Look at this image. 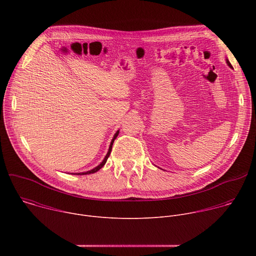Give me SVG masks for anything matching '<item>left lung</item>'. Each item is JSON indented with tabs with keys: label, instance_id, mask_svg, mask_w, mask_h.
<instances>
[{
	"label": "left lung",
	"instance_id": "obj_1",
	"mask_svg": "<svg viewBox=\"0 0 256 256\" xmlns=\"http://www.w3.org/2000/svg\"><path fill=\"white\" fill-rule=\"evenodd\" d=\"M226 62H227V64H228V66H230V68H233V66H232V64H230V62H229V60H226Z\"/></svg>",
	"mask_w": 256,
	"mask_h": 256
}]
</instances>
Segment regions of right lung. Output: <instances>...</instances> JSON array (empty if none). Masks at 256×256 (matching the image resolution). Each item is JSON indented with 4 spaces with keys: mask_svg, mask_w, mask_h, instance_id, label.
Wrapping results in <instances>:
<instances>
[{
    "mask_svg": "<svg viewBox=\"0 0 256 256\" xmlns=\"http://www.w3.org/2000/svg\"><path fill=\"white\" fill-rule=\"evenodd\" d=\"M118 132H120V130H118L116 132V134L114 136V138L112 140V142H110V146H109V149H108V152H107V154H106V156H105V158L103 159V161L97 166V167H95L94 169H92V170H90V171H87V172H82V173H72V174H77V175H85V174H91V173H95V172H97L98 170H100L103 166H104V164L106 163V161H107V159H108V157H109V155H110V152H112V144H114V140L116 138V136H118Z\"/></svg>",
    "mask_w": 256,
    "mask_h": 256,
    "instance_id": "right-lung-1",
    "label": "right lung"
}]
</instances>
